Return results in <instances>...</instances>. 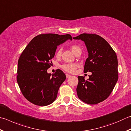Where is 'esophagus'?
Returning a JSON list of instances; mask_svg holds the SVG:
<instances>
[{"instance_id":"1","label":"esophagus","mask_w":131,"mask_h":131,"mask_svg":"<svg viewBox=\"0 0 131 131\" xmlns=\"http://www.w3.org/2000/svg\"><path fill=\"white\" fill-rule=\"evenodd\" d=\"M66 78H69V77H71V75H69V74H66Z\"/></svg>"}]
</instances>
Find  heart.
Listing matches in <instances>:
<instances>
[{
	"instance_id": "b5f03b06",
	"label": "heart",
	"mask_w": 131,
	"mask_h": 131,
	"mask_svg": "<svg viewBox=\"0 0 131 131\" xmlns=\"http://www.w3.org/2000/svg\"><path fill=\"white\" fill-rule=\"evenodd\" d=\"M70 48L74 54L77 53L78 51L81 50L80 47L76 45H72ZM61 53L62 49L61 48H59L57 50V51L56 52V56L57 57H59L61 55ZM61 68L63 70H65L66 72L69 73H74L75 72L76 70H77V69L78 68V65L76 63H66L64 64L63 65H62Z\"/></svg>"
}]
</instances>
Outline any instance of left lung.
<instances>
[{
    "label": "left lung",
    "mask_w": 131,
    "mask_h": 131,
    "mask_svg": "<svg viewBox=\"0 0 131 131\" xmlns=\"http://www.w3.org/2000/svg\"><path fill=\"white\" fill-rule=\"evenodd\" d=\"M85 42L88 58L84 72H92L89 78L78 76L77 96L88 104H97L109 97L118 80V61L115 51L103 38L94 34H81L73 38Z\"/></svg>",
    "instance_id": "1"
}]
</instances>
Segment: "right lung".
<instances>
[{"instance_id":"obj_1","label":"right lung","mask_w":131,"mask_h":131,"mask_svg":"<svg viewBox=\"0 0 131 131\" xmlns=\"http://www.w3.org/2000/svg\"><path fill=\"white\" fill-rule=\"evenodd\" d=\"M68 39L70 34H39L34 37L21 54L18 62L17 82L21 92L30 103L46 106L55 101L58 89L66 79L62 71L47 73L53 58L60 44Z\"/></svg>"}]
</instances>
